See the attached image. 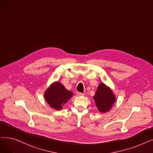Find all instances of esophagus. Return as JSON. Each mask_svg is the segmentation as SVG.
<instances>
[{
	"label": "esophagus",
	"instance_id": "obj_1",
	"mask_svg": "<svg viewBox=\"0 0 153 153\" xmlns=\"http://www.w3.org/2000/svg\"><path fill=\"white\" fill-rule=\"evenodd\" d=\"M76 95L77 96H84V94H83V93H82V92H76Z\"/></svg>",
	"mask_w": 153,
	"mask_h": 153
}]
</instances>
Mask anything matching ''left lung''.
<instances>
[{
    "label": "left lung",
    "instance_id": "obj_1",
    "mask_svg": "<svg viewBox=\"0 0 153 153\" xmlns=\"http://www.w3.org/2000/svg\"><path fill=\"white\" fill-rule=\"evenodd\" d=\"M93 99L98 110L101 113L109 111L116 100L111 89L103 82L98 85Z\"/></svg>",
    "mask_w": 153,
    "mask_h": 153
}]
</instances>
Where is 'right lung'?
Returning a JSON list of instances; mask_svg holds the SVG:
<instances>
[{"instance_id": "obj_1", "label": "right lung", "mask_w": 153, "mask_h": 153, "mask_svg": "<svg viewBox=\"0 0 153 153\" xmlns=\"http://www.w3.org/2000/svg\"><path fill=\"white\" fill-rule=\"evenodd\" d=\"M73 96V93L66 89L58 81L53 82L44 92V99L51 108L61 110L62 105L67 102Z\"/></svg>"}]
</instances>
